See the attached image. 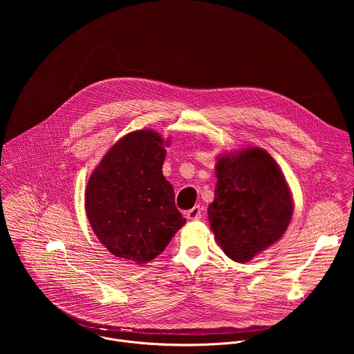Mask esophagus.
Returning a JSON list of instances; mask_svg holds the SVG:
<instances>
[{
  "mask_svg": "<svg viewBox=\"0 0 354 354\" xmlns=\"http://www.w3.org/2000/svg\"><path fill=\"white\" fill-rule=\"evenodd\" d=\"M203 207L202 205H195L189 211H187V218L191 221H198L202 218Z\"/></svg>",
  "mask_w": 354,
  "mask_h": 354,
  "instance_id": "1",
  "label": "esophagus"
}]
</instances>
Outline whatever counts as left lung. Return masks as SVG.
Instances as JSON below:
<instances>
[{"instance_id":"left-lung-1","label":"left lung","mask_w":354,"mask_h":354,"mask_svg":"<svg viewBox=\"0 0 354 354\" xmlns=\"http://www.w3.org/2000/svg\"><path fill=\"white\" fill-rule=\"evenodd\" d=\"M215 170V199L207 211L211 229L223 252L247 263L278 241L289 226V187L278 163L261 149L222 156Z\"/></svg>"}]
</instances>
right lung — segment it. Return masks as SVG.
<instances>
[{
	"instance_id": "obj_1",
	"label": "right lung",
	"mask_w": 354,
	"mask_h": 354,
	"mask_svg": "<svg viewBox=\"0 0 354 354\" xmlns=\"http://www.w3.org/2000/svg\"><path fill=\"white\" fill-rule=\"evenodd\" d=\"M152 131L120 139L103 156L86 191V211L102 244L138 264L155 259L185 225L162 165L166 150Z\"/></svg>"
}]
</instances>
